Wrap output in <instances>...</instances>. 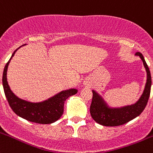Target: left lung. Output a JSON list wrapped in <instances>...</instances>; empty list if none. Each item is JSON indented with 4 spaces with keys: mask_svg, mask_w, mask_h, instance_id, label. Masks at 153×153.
<instances>
[{
    "mask_svg": "<svg viewBox=\"0 0 153 153\" xmlns=\"http://www.w3.org/2000/svg\"><path fill=\"white\" fill-rule=\"evenodd\" d=\"M143 61L146 72V82L143 92L135 103L122 107H111L97 91L93 90V99L90 107V112L93 119L103 126L113 127L122 125L139 116L145 109L150 95L152 78L149 68L143 56L140 52L135 53Z\"/></svg>",
    "mask_w": 153,
    "mask_h": 153,
    "instance_id": "obj_1",
    "label": "left lung"
}]
</instances>
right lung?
<instances>
[{
	"instance_id": "add662e5",
	"label": "right lung",
	"mask_w": 153,
	"mask_h": 153,
	"mask_svg": "<svg viewBox=\"0 0 153 153\" xmlns=\"http://www.w3.org/2000/svg\"><path fill=\"white\" fill-rule=\"evenodd\" d=\"M21 47L19 48H20ZM18 49L14 51L10 60L6 64L3 73V87L8 103L12 110L18 116L27 121L35 123L44 124V125L53 123L63 114L65 101L69 97L76 94L78 90L75 88H71V89L62 91L54 96L51 97L49 99L39 102H29L19 98L10 90L7 78L8 65Z\"/></svg>"
}]
</instances>
